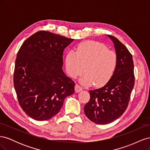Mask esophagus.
I'll return each mask as SVG.
<instances>
[{"instance_id":"obj_1","label":"esophagus","mask_w":150,"mask_h":150,"mask_svg":"<svg viewBox=\"0 0 150 150\" xmlns=\"http://www.w3.org/2000/svg\"><path fill=\"white\" fill-rule=\"evenodd\" d=\"M83 90V88L81 87L80 86H79L78 84H76L75 85V91L76 93H79L80 91H81Z\"/></svg>"}]
</instances>
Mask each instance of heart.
Wrapping results in <instances>:
<instances>
[{
    "label": "heart",
    "mask_w": 150,
    "mask_h": 150,
    "mask_svg": "<svg viewBox=\"0 0 150 150\" xmlns=\"http://www.w3.org/2000/svg\"><path fill=\"white\" fill-rule=\"evenodd\" d=\"M117 65L115 52L108 50L104 44L95 41L81 43L76 52L70 51L66 57V68L72 78L86 73L79 78L84 85L93 83L97 86L106 84L114 74Z\"/></svg>",
    "instance_id": "b5f03b06"
}]
</instances>
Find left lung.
Segmentation results:
<instances>
[{"instance_id":"left-lung-1","label":"left lung","mask_w":150,"mask_h":150,"mask_svg":"<svg viewBox=\"0 0 150 150\" xmlns=\"http://www.w3.org/2000/svg\"><path fill=\"white\" fill-rule=\"evenodd\" d=\"M108 36L114 44L117 56V67L103 87L89 91L90 99L84 108L88 118L99 125L110 123L123 114L134 85L132 55L117 38Z\"/></svg>"}]
</instances>
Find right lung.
Segmentation results:
<instances>
[{
  "label": "right lung",
  "mask_w": 150,
  "mask_h": 150,
  "mask_svg": "<svg viewBox=\"0 0 150 150\" xmlns=\"http://www.w3.org/2000/svg\"><path fill=\"white\" fill-rule=\"evenodd\" d=\"M74 41L48 31L27 39L16 60L13 86L23 111L37 121L47 120L61 109L75 83L62 68L63 52Z\"/></svg>",
  "instance_id": "1"
}]
</instances>
